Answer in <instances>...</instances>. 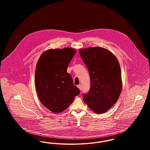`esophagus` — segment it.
Returning <instances> with one entry per match:
<instances>
[{"mask_svg":"<svg viewBox=\"0 0 150 150\" xmlns=\"http://www.w3.org/2000/svg\"><path fill=\"white\" fill-rule=\"evenodd\" d=\"M77 86H78V88L79 89L80 91L81 90V86L80 84H79V85H78Z\"/></svg>","mask_w":150,"mask_h":150,"instance_id":"obj_1","label":"esophagus"}]
</instances>
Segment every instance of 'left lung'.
Instances as JSON below:
<instances>
[{"instance_id": "left-lung-1", "label": "left lung", "mask_w": 150, "mask_h": 150, "mask_svg": "<svg viewBox=\"0 0 150 150\" xmlns=\"http://www.w3.org/2000/svg\"><path fill=\"white\" fill-rule=\"evenodd\" d=\"M79 53L91 78V88L83 95V100L95 113H105L121 94L122 85L119 61L111 52L99 47L80 49Z\"/></svg>"}]
</instances>
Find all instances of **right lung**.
Masks as SVG:
<instances>
[{"label": "right lung", "instance_id": "1", "mask_svg": "<svg viewBox=\"0 0 150 150\" xmlns=\"http://www.w3.org/2000/svg\"><path fill=\"white\" fill-rule=\"evenodd\" d=\"M76 50L71 48L50 49L41 54L35 69V86L39 99L50 111L65 110L80 93L67 69Z\"/></svg>", "mask_w": 150, "mask_h": 150}]
</instances>
